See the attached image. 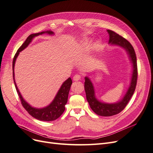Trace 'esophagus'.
<instances>
[{"instance_id":"esophagus-1","label":"esophagus","mask_w":153,"mask_h":153,"mask_svg":"<svg viewBox=\"0 0 153 153\" xmlns=\"http://www.w3.org/2000/svg\"><path fill=\"white\" fill-rule=\"evenodd\" d=\"M81 76L80 75H78V74H76V75H75L73 77V80L74 81H79L81 79Z\"/></svg>"}]
</instances>
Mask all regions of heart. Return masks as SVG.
Instances as JSON below:
<instances>
[{"label":"heart","instance_id":"1","mask_svg":"<svg viewBox=\"0 0 153 153\" xmlns=\"http://www.w3.org/2000/svg\"><path fill=\"white\" fill-rule=\"evenodd\" d=\"M88 44H89V41H88V40H86L85 41H84V42H82V46L83 47H86V46H88ZM97 48H98V44H93L91 48V51H96Z\"/></svg>","mask_w":153,"mask_h":153}]
</instances>
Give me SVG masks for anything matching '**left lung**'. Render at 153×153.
Instances as JSON below:
<instances>
[{
    "label": "left lung",
    "instance_id": "8db88e82",
    "mask_svg": "<svg viewBox=\"0 0 153 153\" xmlns=\"http://www.w3.org/2000/svg\"><path fill=\"white\" fill-rule=\"evenodd\" d=\"M109 35V44L111 46H117L124 49L126 52L130 62L132 64V72L130 85L125 95L121 99L114 103L103 102L97 99L95 95L94 86L90 78L85 77V90L86 99L92 111L101 116H111L118 114L125 109L135 91L137 79V58L134 49L131 44L119 34L110 30H107Z\"/></svg>",
    "mask_w": 153,
    "mask_h": 153
}]
</instances>
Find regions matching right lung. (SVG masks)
Returning <instances> with one entry per match:
<instances>
[{"label": "right lung", "mask_w": 153, "mask_h": 153, "mask_svg": "<svg viewBox=\"0 0 153 153\" xmlns=\"http://www.w3.org/2000/svg\"><path fill=\"white\" fill-rule=\"evenodd\" d=\"M44 33H46L48 35L50 36L55 34V33L51 30H47L31 34V35H30L27 38L25 41L24 42V43L20 46V48L18 49L15 55L14 56L13 61V73L14 85H15L16 90L23 107L26 109V111L29 114L34 118H36V119L44 121H51L58 119L63 114V112L65 109V105L67 102L68 93H69L71 86L72 84L71 78L68 77L66 81L63 82L53 101L48 105L42 108H37L32 107L24 100V98H23L20 92H19L18 90L16 84L15 82V79H14V65H15L16 58L18 56L19 53L25 50L30 44L34 37L40 35H42V34Z\"/></svg>", "instance_id": "add662e5"}]
</instances>
